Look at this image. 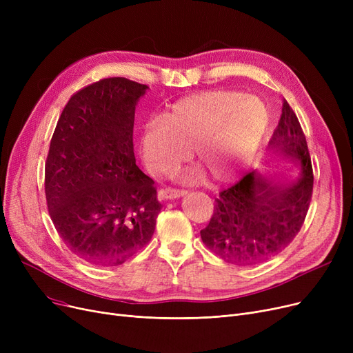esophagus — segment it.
Listing matches in <instances>:
<instances>
[{
	"label": "esophagus",
	"instance_id": "esophagus-1",
	"mask_svg": "<svg viewBox=\"0 0 353 353\" xmlns=\"http://www.w3.org/2000/svg\"><path fill=\"white\" fill-rule=\"evenodd\" d=\"M188 192L186 190H179V189H163L159 192V197L161 200H172V199H179V197H183L184 194H186Z\"/></svg>",
	"mask_w": 353,
	"mask_h": 353
}]
</instances>
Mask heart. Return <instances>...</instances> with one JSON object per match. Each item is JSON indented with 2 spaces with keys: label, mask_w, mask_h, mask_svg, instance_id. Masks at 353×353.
Masks as SVG:
<instances>
[{
  "label": "heart",
  "mask_w": 353,
  "mask_h": 353,
  "mask_svg": "<svg viewBox=\"0 0 353 353\" xmlns=\"http://www.w3.org/2000/svg\"><path fill=\"white\" fill-rule=\"evenodd\" d=\"M268 125L269 111L259 97L229 90L203 91L174 103L164 119L144 124L141 156L152 174L167 176L179 170L193 147L203 169L213 180L226 183L248 170ZM197 174L200 170L192 177Z\"/></svg>",
  "instance_id": "1"
}]
</instances>
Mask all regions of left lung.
Returning <instances> with one entry per match:
<instances>
[{"label":"left lung","instance_id":"8db88e82","mask_svg":"<svg viewBox=\"0 0 353 353\" xmlns=\"http://www.w3.org/2000/svg\"><path fill=\"white\" fill-rule=\"evenodd\" d=\"M268 153L288 173L252 170L219 194L210 223L200 230L203 243L228 263L250 266L279 254L305 221L313 173L305 134L288 101Z\"/></svg>","mask_w":353,"mask_h":353}]
</instances>
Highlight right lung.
Listing matches in <instances>:
<instances>
[{"instance_id": "add662e5", "label": "right lung", "mask_w": 353, "mask_h": 353, "mask_svg": "<svg viewBox=\"0 0 353 353\" xmlns=\"http://www.w3.org/2000/svg\"><path fill=\"white\" fill-rule=\"evenodd\" d=\"M148 87L111 77L74 94L46 163V197L67 248L97 266H117L144 248L161 205L136 165L134 111Z\"/></svg>"}]
</instances>
